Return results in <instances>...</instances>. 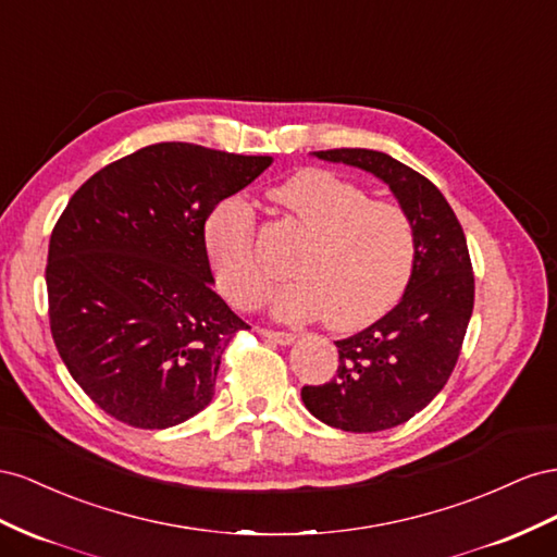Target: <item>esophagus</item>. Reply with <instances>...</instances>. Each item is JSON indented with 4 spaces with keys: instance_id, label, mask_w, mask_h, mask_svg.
<instances>
[{
    "instance_id": "esophagus-1",
    "label": "esophagus",
    "mask_w": 557,
    "mask_h": 557,
    "mask_svg": "<svg viewBox=\"0 0 557 557\" xmlns=\"http://www.w3.org/2000/svg\"><path fill=\"white\" fill-rule=\"evenodd\" d=\"M259 333L263 338H268V341H273V343H277V345H292L294 341H296V336L294 333H287V331H273V329H259Z\"/></svg>"
}]
</instances>
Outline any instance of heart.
Listing matches in <instances>:
<instances>
[{
  "label": "heart",
  "instance_id": "1",
  "mask_svg": "<svg viewBox=\"0 0 557 557\" xmlns=\"http://www.w3.org/2000/svg\"><path fill=\"white\" fill-rule=\"evenodd\" d=\"M273 200L308 235L292 263L296 280L273 300L275 314H324L326 326L352 331L396 306L416 268V228L404 208L369 200L367 190L326 170L294 174ZM205 245L219 292L237 308H257L273 280L257 257L247 205H219L205 226Z\"/></svg>",
  "mask_w": 557,
  "mask_h": 557
}]
</instances>
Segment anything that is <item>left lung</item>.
<instances>
[{
  "mask_svg": "<svg viewBox=\"0 0 557 557\" xmlns=\"http://www.w3.org/2000/svg\"><path fill=\"white\" fill-rule=\"evenodd\" d=\"M385 182L416 228V268L399 306L336 341L338 371L300 399L317 420L343 432H383L408 422L448 383L473 310V270L462 226L420 172L373 149L312 151Z\"/></svg>",
  "mask_w": 557,
  "mask_h": 557,
  "instance_id": "left-lung-1",
  "label": "left lung"
}]
</instances>
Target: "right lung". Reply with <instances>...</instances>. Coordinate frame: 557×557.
<instances>
[{
	"label": "right lung",
	"instance_id": "1",
	"mask_svg": "<svg viewBox=\"0 0 557 557\" xmlns=\"http://www.w3.org/2000/svg\"><path fill=\"white\" fill-rule=\"evenodd\" d=\"M273 163L161 141L95 172L58 219L46 289L67 371L111 418L168 429L212 401L249 329L214 289L205 221Z\"/></svg>",
	"mask_w": 557,
	"mask_h": 557
}]
</instances>
